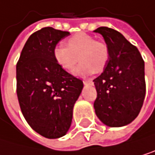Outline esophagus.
<instances>
[{
    "label": "esophagus",
    "mask_w": 155,
    "mask_h": 155,
    "mask_svg": "<svg viewBox=\"0 0 155 155\" xmlns=\"http://www.w3.org/2000/svg\"><path fill=\"white\" fill-rule=\"evenodd\" d=\"M83 83H84L85 85H92V84H93L92 80H84Z\"/></svg>",
    "instance_id": "34e87169"
}]
</instances>
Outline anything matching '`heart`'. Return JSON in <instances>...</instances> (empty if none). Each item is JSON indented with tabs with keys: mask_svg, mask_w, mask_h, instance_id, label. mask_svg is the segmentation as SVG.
<instances>
[{
	"mask_svg": "<svg viewBox=\"0 0 155 155\" xmlns=\"http://www.w3.org/2000/svg\"><path fill=\"white\" fill-rule=\"evenodd\" d=\"M66 47L57 45L52 54L55 63L67 73H71L76 67L78 57L80 64L75 71L78 76H86L94 72H102L109 60L108 46L84 32L70 37L65 41Z\"/></svg>",
	"mask_w": 155,
	"mask_h": 155,
	"instance_id": "1",
	"label": "heart"
}]
</instances>
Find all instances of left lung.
<instances>
[{"mask_svg": "<svg viewBox=\"0 0 155 155\" xmlns=\"http://www.w3.org/2000/svg\"><path fill=\"white\" fill-rule=\"evenodd\" d=\"M94 32L104 37L109 49L104 70L93 80L97 91L95 113L106 126L123 127L138 117L143 104L144 61L137 47L120 32L106 27Z\"/></svg>", "mask_w": 155, "mask_h": 155, "instance_id": "obj_1", "label": "left lung"}]
</instances>
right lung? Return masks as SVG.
Instances as JSON below:
<instances>
[{
	"instance_id": "1",
	"label": "right lung",
	"mask_w": 155,
	"mask_h": 155,
	"mask_svg": "<svg viewBox=\"0 0 155 155\" xmlns=\"http://www.w3.org/2000/svg\"><path fill=\"white\" fill-rule=\"evenodd\" d=\"M68 31L47 27L34 32L16 64V93L28 125L40 135L57 139L71 126L83 82L55 63L52 51Z\"/></svg>"
}]
</instances>
